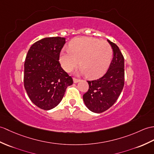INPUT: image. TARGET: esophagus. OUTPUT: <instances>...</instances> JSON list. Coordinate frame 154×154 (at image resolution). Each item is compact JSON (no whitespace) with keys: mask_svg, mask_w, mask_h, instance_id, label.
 I'll use <instances>...</instances> for the list:
<instances>
[{"mask_svg":"<svg viewBox=\"0 0 154 154\" xmlns=\"http://www.w3.org/2000/svg\"><path fill=\"white\" fill-rule=\"evenodd\" d=\"M73 80L74 83H78V82L80 81V79H76V78H73Z\"/></svg>","mask_w":154,"mask_h":154,"instance_id":"obj_1","label":"esophagus"}]
</instances>
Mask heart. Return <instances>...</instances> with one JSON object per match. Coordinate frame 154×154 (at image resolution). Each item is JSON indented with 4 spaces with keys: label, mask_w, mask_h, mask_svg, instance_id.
Segmentation results:
<instances>
[{
    "label": "heart",
    "mask_w": 154,
    "mask_h": 154,
    "mask_svg": "<svg viewBox=\"0 0 154 154\" xmlns=\"http://www.w3.org/2000/svg\"><path fill=\"white\" fill-rule=\"evenodd\" d=\"M113 55L108 42L91 37L73 39L69 50H63L60 54V63L67 72L72 71L79 62V73L89 78L102 75L108 69Z\"/></svg>",
    "instance_id": "obj_1"
}]
</instances>
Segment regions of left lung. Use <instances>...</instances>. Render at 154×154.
Segmentation results:
<instances>
[{"label": "left lung", "instance_id": "left-lung-1", "mask_svg": "<svg viewBox=\"0 0 154 154\" xmlns=\"http://www.w3.org/2000/svg\"><path fill=\"white\" fill-rule=\"evenodd\" d=\"M113 50V58L108 70L98 79L88 81L89 88L83 98L91 112L102 113L112 107L119 98L124 86V58L119 47L107 40Z\"/></svg>", "mask_w": 154, "mask_h": 154}]
</instances>
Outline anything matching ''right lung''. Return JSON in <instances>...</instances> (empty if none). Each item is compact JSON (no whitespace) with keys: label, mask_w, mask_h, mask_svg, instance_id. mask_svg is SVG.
<instances>
[{"label":"right lung","mask_w":154,"mask_h":154,"mask_svg":"<svg viewBox=\"0 0 154 154\" xmlns=\"http://www.w3.org/2000/svg\"><path fill=\"white\" fill-rule=\"evenodd\" d=\"M63 37H46L32 45L24 63V87L35 106L50 110L62 101L73 79L60 66Z\"/></svg>","instance_id":"1"}]
</instances>
